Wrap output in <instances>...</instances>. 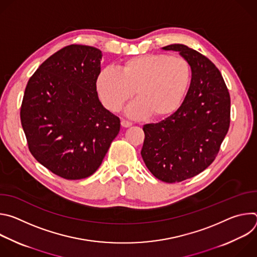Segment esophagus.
I'll use <instances>...</instances> for the list:
<instances>
[{"mask_svg":"<svg viewBox=\"0 0 257 257\" xmlns=\"http://www.w3.org/2000/svg\"><path fill=\"white\" fill-rule=\"evenodd\" d=\"M121 125L123 126V127H125V128H127V127H130V126H132V123L131 122H129V121H126V120H122L121 121Z\"/></svg>","mask_w":257,"mask_h":257,"instance_id":"34e87169","label":"esophagus"}]
</instances>
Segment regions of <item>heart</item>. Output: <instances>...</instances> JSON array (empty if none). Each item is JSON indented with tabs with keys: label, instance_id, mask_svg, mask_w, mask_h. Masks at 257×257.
<instances>
[{
	"label": "heart",
	"instance_id": "1",
	"mask_svg": "<svg viewBox=\"0 0 257 257\" xmlns=\"http://www.w3.org/2000/svg\"><path fill=\"white\" fill-rule=\"evenodd\" d=\"M192 70L183 57L149 54L129 58L119 71L102 69L95 88L102 104L119 112L134 95L138 98L127 108V115L140 119L151 115L164 119L175 113L189 89Z\"/></svg>",
	"mask_w": 257,
	"mask_h": 257
}]
</instances>
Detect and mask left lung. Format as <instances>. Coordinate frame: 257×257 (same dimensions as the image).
Here are the masks:
<instances>
[{
  "label": "left lung",
  "instance_id": "obj_1",
  "mask_svg": "<svg viewBox=\"0 0 257 257\" xmlns=\"http://www.w3.org/2000/svg\"><path fill=\"white\" fill-rule=\"evenodd\" d=\"M163 50L179 52L189 62L191 83L174 114L143 126L141 157L156 178L175 183L198 175L214 161L230 127L231 99L221 72L205 56L180 44Z\"/></svg>",
  "mask_w": 257,
  "mask_h": 257
}]
</instances>
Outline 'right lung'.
Here are the masks:
<instances>
[{
    "instance_id": "add662e5",
    "label": "right lung",
    "mask_w": 257,
    "mask_h": 257,
    "mask_svg": "<svg viewBox=\"0 0 257 257\" xmlns=\"http://www.w3.org/2000/svg\"><path fill=\"white\" fill-rule=\"evenodd\" d=\"M101 57L93 47L67 46L39 67L24 91L20 119L29 152L67 180L92 175L120 131V119L97 96Z\"/></svg>"
}]
</instances>
